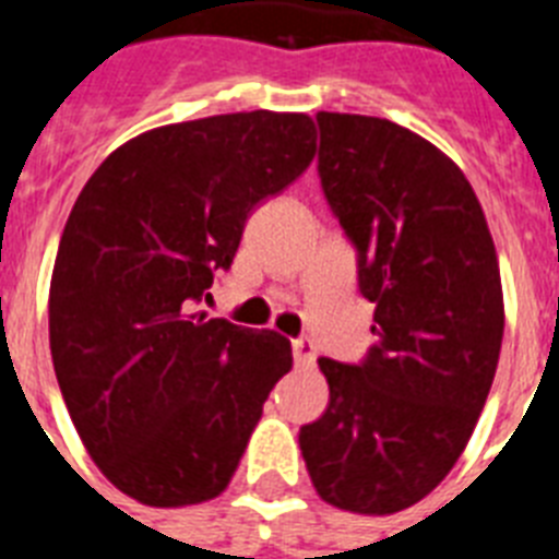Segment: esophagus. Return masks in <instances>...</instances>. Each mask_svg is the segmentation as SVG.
<instances>
[{"label": "esophagus", "mask_w": 559, "mask_h": 559, "mask_svg": "<svg viewBox=\"0 0 559 559\" xmlns=\"http://www.w3.org/2000/svg\"><path fill=\"white\" fill-rule=\"evenodd\" d=\"M293 359H296V366H313L316 362L313 340H307V336L293 340Z\"/></svg>", "instance_id": "1"}]
</instances>
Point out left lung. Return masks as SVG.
Listing matches in <instances>:
<instances>
[{"label":"left lung","mask_w":559,"mask_h":559,"mask_svg":"<svg viewBox=\"0 0 559 559\" xmlns=\"http://www.w3.org/2000/svg\"><path fill=\"white\" fill-rule=\"evenodd\" d=\"M316 121L377 342L359 366L319 359L331 403L298 447L324 502L385 516L432 493L476 429L502 350L499 261L467 177L435 144L385 118Z\"/></svg>","instance_id":"8db88e82"}]
</instances>
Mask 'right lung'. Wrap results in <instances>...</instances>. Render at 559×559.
<instances>
[{
	"label": "right lung",
	"mask_w": 559,
	"mask_h": 559,
	"mask_svg": "<svg viewBox=\"0 0 559 559\" xmlns=\"http://www.w3.org/2000/svg\"><path fill=\"white\" fill-rule=\"evenodd\" d=\"M313 153L301 112L182 121L109 153L74 202L48 293L51 359L83 447L135 502L223 493L293 368L281 333L197 307L235 261L254 205L296 182Z\"/></svg>",
	"instance_id": "1"
}]
</instances>
